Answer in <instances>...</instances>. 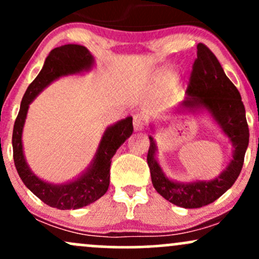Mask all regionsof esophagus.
Returning <instances> with one entry per match:
<instances>
[{
    "label": "esophagus",
    "mask_w": 259,
    "mask_h": 259,
    "mask_svg": "<svg viewBox=\"0 0 259 259\" xmlns=\"http://www.w3.org/2000/svg\"><path fill=\"white\" fill-rule=\"evenodd\" d=\"M146 125V118L142 114H135L134 115V127L135 130H142Z\"/></svg>",
    "instance_id": "obj_1"
}]
</instances>
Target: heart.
Returning a JSON list of instances; mask_svg holds the SVG:
<instances>
[{"mask_svg":"<svg viewBox=\"0 0 259 259\" xmlns=\"http://www.w3.org/2000/svg\"><path fill=\"white\" fill-rule=\"evenodd\" d=\"M169 76H170V74H169V73L163 74V78H169Z\"/></svg>","mask_w":259,"mask_h":259,"instance_id":"heart-1","label":"heart"}]
</instances>
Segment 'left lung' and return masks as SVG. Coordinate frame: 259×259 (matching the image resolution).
Returning a JSON list of instances; mask_svg holds the SVG:
<instances>
[{"mask_svg":"<svg viewBox=\"0 0 259 259\" xmlns=\"http://www.w3.org/2000/svg\"><path fill=\"white\" fill-rule=\"evenodd\" d=\"M186 92L190 99L184 101L183 106L192 109L201 105L210 112L233 142V160L214 180L174 183L165 177L154 159L156 145L150 136L147 164L154 189L160 196L179 207L200 208L214 202L236 181L243 165L249 132L239 90L225 75L214 53L204 44L197 45V58L192 64Z\"/></svg>","mask_w":259,"mask_h":259,"instance_id":"left-lung-1","label":"left lung"}]
</instances>
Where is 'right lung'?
Segmentation results:
<instances>
[{"instance_id":"1","label":"right lung","mask_w":259,"mask_h":259,"mask_svg":"<svg viewBox=\"0 0 259 259\" xmlns=\"http://www.w3.org/2000/svg\"><path fill=\"white\" fill-rule=\"evenodd\" d=\"M94 63L91 53L86 47L76 44H68L53 49L45 64L26 89L19 113L14 121L13 136V159L20 179L29 190L37 196L44 203L58 209H78L92 203L106 194L109 186V168L113 156L118 147L133 134V118L118 121L106 130L94 158L92 167L82 174L79 179L64 185H51L35 177L26 164L23 154L22 132L24 126L29 105L50 82L67 74L79 73L89 69Z\"/></svg>"}]
</instances>
